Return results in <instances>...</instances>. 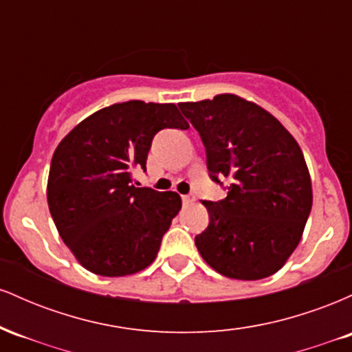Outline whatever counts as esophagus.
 <instances>
[{
    "label": "esophagus",
    "mask_w": 352,
    "mask_h": 352,
    "mask_svg": "<svg viewBox=\"0 0 352 352\" xmlns=\"http://www.w3.org/2000/svg\"><path fill=\"white\" fill-rule=\"evenodd\" d=\"M182 201H184V205H192L193 201H195V193H188V195H184V197H182Z\"/></svg>",
    "instance_id": "34e87169"
}]
</instances>
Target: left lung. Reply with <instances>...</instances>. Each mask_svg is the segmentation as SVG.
Listing matches in <instances>:
<instances>
[{
    "label": "left lung",
    "mask_w": 352,
    "mask_h": 352,
    "mask_svg": "<svg viewBox=\"0 0 352 352\" xmlns=\"http://www.w3.org/2000/svg\"><path fill=\"white\" fill-rule=\"evenodd\" d=\"M207 152L208 175L230 180L223 200L204 205L208 227L195 236L201 258L223 276L261 280L300 243L313 192L305 155L280 120L233 94L179 104Z\"/></svg>",
    "instance_id": "8db88e82"
}]
</instances>
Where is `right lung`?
<instances>
[{"label":"right lung","mask_w":352,"mask_h":352,"mask_svg":"<svg viewBox=\"0 0 352 352\" xmlns=\"http://www.w3.org/2000/svg\"><path fill=\"white\" fill-rule=\"evenodd\" d=\"M162 129H188L175 104L129 100L89 116L56 148L47 205L60 238L89 272L125 276L155 260L182 200L134 185L132 172L145 170Z\"/></svg>","instance_id":"obj_1"}]
</instances>
